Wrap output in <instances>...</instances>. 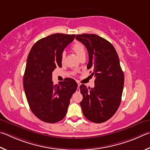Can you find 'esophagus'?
<instances>
[{
    "mask_svg": "<svg viewBox=\"0 0 150 150\" xmlns=\"http://www.w3.org/2000/svg\"><path fill=\"white\" fill-rule=\"evenodd\" d=\"M80 83H78V89H77V91H80Z\"/></svg>",
    "mask_w": 150,
    "mask_h": 150,
    "instance_id": "obj_1",
    "label": "esophagus"
}]
</instances>
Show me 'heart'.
<instances>
[{"label": "heart", "mask_w": 150, "mask_h": 150, "mask_svg": "<svg viewBox=\"0 0 150 150\" xmlns=\"http://www.w3.org/2000/svg\"><path fill=\"white\" fill-rule=\"evenodd\" d=\"M72 50L74 51V52L76 54L77 56L78 57V58L81 57L83 55H86V51H85V47L82 44H81L80 43H76L72 47ZM65 55L63 53L61 56V60L63 61L64 59Z\"/></svg>", "instance_id": "obj_1"}]
</instances>
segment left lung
Listing matches in <instances>:
<instances>
[{
  "label": "left lung",
  "mask_w": 150,
  "mask_h": 150,
  "mask_svg": "<svg viewBox=\"0 0 150 150\" xmlns=\"http://www.w3.org/2000/svg\"><path fill=\"white\" fill-rule=\"evenodd\" d=\"M76 39L87 49V68L93 69L91 75L96 78L93 88L80 86L83 115L91 122H105L115 115L121 101L125 78L119 58L112 45L98 35L83 33Z\"/></svg>",
  "instance_id": "1"
}]
</instances>
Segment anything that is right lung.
<instances>
[{
	"label": "right lung",
	"mask_w": 150,
	"mask_h": 150,
	"mask_svg": "<svg viewBox=\"0 0 150 150\" xmlns=\"http://www.w3.org/2000/svg\"><path fill=\"white\" fill-rule=\"evenodd\" d=\"M75 35L52 34L39 39L28 54L23 84L29 106L43 121L55 123L64 119L72 94L78 84L72 78H65L54 85L52 72L62 67L61 56Z\"/></svg>",
	"instance_id": "right-lung-1"
}]
</instances>
